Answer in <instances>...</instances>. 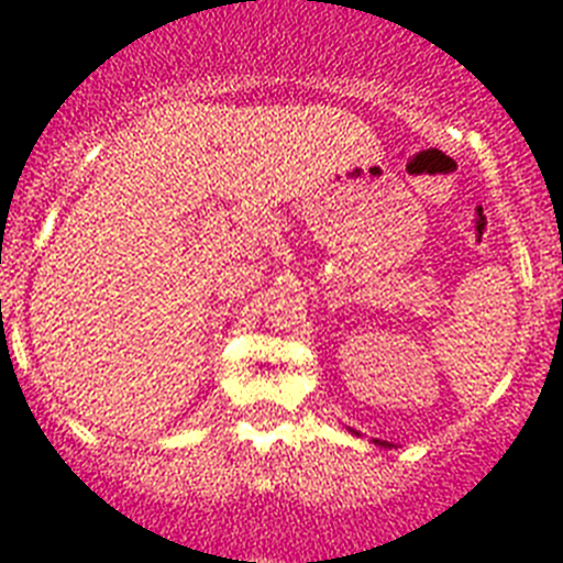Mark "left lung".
<instances>
[{
  "mask_svg": "<svg viewBox=\"0 0 563 563\" xmlns=\"http://www.w3.org/2000/svg\"><path fill=\"white\" fill-rule=\"evenodd\" d=\"M373 443H378V440H373ZM382 445H384V443H382Z\"/></svg>",
  "mask_w": 563,
  "mask_h": 563,
  "instance_id": "obj_1",
  "label": "left lung"
}]
</instances>
